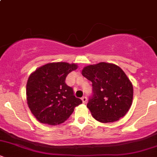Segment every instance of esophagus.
<instances>
[{"label":"esophagus","instance_id":"esophagus-1","mask_svg":"<svg viewBox=\"0 0 157 157\" xmlns=\"http://www.w3.org/2000/svg\"><path fill=\"white\" fill-rule=\"evenodd\" d=\"M81 99H82V101L83 103H86V102H87V97H86V96H84V97H82Z\"/></svg>","mask_w":157,"mask_h":157}]
</instances>
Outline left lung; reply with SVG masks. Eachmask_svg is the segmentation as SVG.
<instances>
[{"label": "left lung", "mask_w": 157, "mask_h": 157, "mask_svg": "<svg viewBox=\"0 0 157 157\" xmlns=\"http://www.w3.org/2000/svg\"><path fill=\"white\" fill-rule=\"evenodd\" d=\"M82 76L92 82V95L87 107L97 121L107 123L119 120L128 112L133 100V86L119 66L107 63L90 65Z\"/></svg>", "instance_id": "8db88e82"}]
</instances>
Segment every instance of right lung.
<instances>
[{"mask_svg": "<svg viewBox=\"0 0 157 157\" xmlns=\"http://www.w3.org/2000/svg\"><path fill=\"white\" fill-rule=\"evenodd\" d=\"M77 67L74 63H52L36 69L29 77L27 102L38 121L48 125L62 123L82 103L66 83L67 75Z\"/></svg>", "mask_w": 157, "mask_h": 157, "instance_id": "obj_1", "label": "right lung"}]
</instances>
